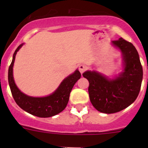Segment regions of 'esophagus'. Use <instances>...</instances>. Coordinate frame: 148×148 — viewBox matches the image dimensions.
Wrapping results in <instances>:
<instances>
[{"label":"esophagus","mask_w":148,"mask_h":148,"mask_svg":"<svg viewBox=\"0 0 148 148\" xmlns=\"http://www.w3.org/2000/svg\"><path fill=\"white\" fill-rule=\"evenodd\" d=\"M87 70V66L86 65H84V64H81L79 66V71H80L81 74H83L85 71Z\"/></svg>","instance_id":"esophagus-1"}]
</instances>
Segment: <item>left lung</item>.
<instances>
[{
	"label": "left lung",
	"mask_w": 148,
	"mask_h": 148,
	"mask_svg": "<svg viewBox=\"0 0 148 148\" xmlns=\"http://www.w3.org/2000/svg\"><path fill=\"white\" fill-rule=\"evenodd\" d=\"M112 44L123 55V72L114 80L95 71H88L83 74L89 83L88 92L91 103L96 110L106 114L118 112L135 102L143 75L138 51L133 44L122 38L113 41Z\"/></svg>",
	"instance_id": "1"
}]
</instances>
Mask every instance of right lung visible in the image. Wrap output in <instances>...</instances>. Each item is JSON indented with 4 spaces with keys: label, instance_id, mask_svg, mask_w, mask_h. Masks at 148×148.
<instances>
[{
    "label": "right lung",
    "instance_id": "obj_1",
    "mask_svg": "<svg viewBox=\"0 0 148 148\" xmlns=\"http://www.w3.org/2000/svg\"><path fill=\"white\" fill-rule=\"evenodd\" d=\"M23 46L21 44L13 53V60L8 69V83L15 102L24 111L38 117H49L63 111L66 107L69 95L75 83L81 77V74L76 70L74 74L65 79L52 95L45 97H32L22 93L14 82L13 66L16 53Z\"/></svg>",
    "mask_w": 148,
    "mask_h": 148
}]
</instances>
